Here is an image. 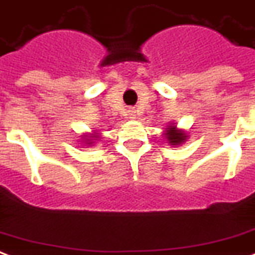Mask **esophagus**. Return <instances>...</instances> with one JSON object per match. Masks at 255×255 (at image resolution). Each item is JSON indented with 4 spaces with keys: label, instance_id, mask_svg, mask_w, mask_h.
<instances>
[{
    "label": "esophagus",
    "instance_id": "esophagus-1",
    "mask_svg": "<svg viewBox=\"0 0 255 255\" xmlns=\"http://www.w3.org/2000/svg\"><path fill=\"white\" fill-rule=\"evenodd\" d=\"M129 119H136V112H135V111H131V112H129Z\"/></svg>",
    "mask_w": 255,
    "mask_h": 255
}]
</instances>
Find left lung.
Listing matches in <instances>:
<instances>
[{
	"instance_id": "8db88e82",
	"label": "left lung",
	"mask_w": 255,
	"mask_h": 255,
	"mask_svg": "<svg viewBox=\"0 0 255 255\" xmlns=\"http://www.w3.org/2000/svg\"><path fill=\"white\" fill-rule=\"evenodd\" d=\"M163 135H165V139L167 140L166 143H169L170 146L178 147L181 144L188 140L189 135L186 133L185 129L177 127V124L173 122L167 123L165 127V131H163Z\"/></svg>"
}]
</instances>
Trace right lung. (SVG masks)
Masks as SVG:
<instances>
[{"label":"right lung","mask_w":255,"mask_h":255,"mask_svg":"<svg viewBox=\"0 0 255 255\" xmlns=\"http://www.w3.org/2000/svg\"><path fill=\"white\" fill-rule=\"evenodd\" d=\"M100 139V133L93 129V131H90V132H85L84 135H81V146L84 147H90V146H94L96 143L99 142Z\"/></svg>","instance_id":"obj_1"}]
</instances>
